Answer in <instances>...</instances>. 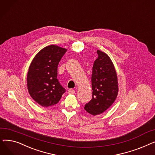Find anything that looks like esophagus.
Masks as SVG:
<instances>
[{
  "instance_id": "1",
  "label": "esophagus",
  "mask_w": 155,
  "mask_h": 155,
  "mask_svg": "<svg viewBox=\"0 0 155 155\" xmlns=\"http://www.w3.org/2000/svg\"><path fill=\"white\" fill-rule=\"evenodd\" d=\"M75 92V91L73 90V89H72V88H71V89H69V90L68 91V93L69 94H74Z\"/></svg>"
}]
</instances>
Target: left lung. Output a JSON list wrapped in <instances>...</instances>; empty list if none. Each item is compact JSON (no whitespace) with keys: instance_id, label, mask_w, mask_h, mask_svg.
Instances as JSON below:
<instances>
[{"instance_id":"8db88e82","label":"left lung","mask_w":155,"mask_h":155,"mask_svg":"<svg viewBox=\"0 0 155 155\" xmlns=\"http://www.w3.org/2000/svg\"><path fill=\"white\" fill-rule=\"evenodd\" d=\"M97 58L93 65L92 75V98L84 109L96 116L103 113L114 102L118 94L117 73L109 56L97 50Z\"/></svg>"}]
</instances>
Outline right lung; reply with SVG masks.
<instances>
[{
  "mask_svg": "<svg viewBox=\"0 0 155 155\" xmlns=\"http://www.w3.org/2000/svg\"><path fill=\"white\" fill-rule=\"evenodd\" d=\"M67 50L53 45L48 46L35 56L30 64L27 75L28 91L43 107L56 104L66 91L57 78V69Z\"/></svg>",
  "mask_w": 155,
  "mask_h": 155,
  "instance_id": "add662e5",
  "label": "right lung"
}]
</instances>
